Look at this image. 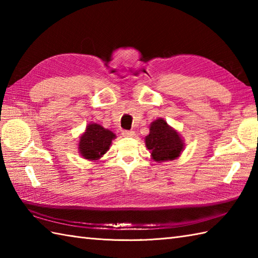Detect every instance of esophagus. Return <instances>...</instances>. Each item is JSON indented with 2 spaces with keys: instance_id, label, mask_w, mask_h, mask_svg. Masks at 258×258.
<instances>
[{
  "instance_id": "obj_1",
  "label": "esophagus",
  "mask_w": 258,
  "mask_h": 258,
  "mask_svg": "<svg viewBox=\"0 0 258 258\" xmlns=\"http://www.w3.org/2000/svg\"><path fill=\"white\" fill-rule=\"evenodd\" d=\"M122 135L125 136V138H132V136L135 135V132L134 131H123Z\"/></svg>"
}]
</instances>
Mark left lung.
Masks as SVG:
<instances>
[{
    "label": "left lung",
    "instance_id": "1",
    "mask_svg": "<svg viewBox=\"0 0 258 258\" xmlns=\"http://www.w3.org/2000/svg\"><path fill=\"white\" fill-rule=\"evenodd\" d=\"M144 142L151 157L157 163L176 160L185 147L180 134L161 117L151 123L150 134Z\"/></svg>",
    "mask_w": 258,
    "mask_h": 258
}]
</instances>
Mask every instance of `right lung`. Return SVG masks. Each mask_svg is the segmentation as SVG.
Masks as SVG:
<instances>
[{
	"label": "right lung",
	"mask_w": 258,
	"mask_h": 258,
	"mask_svg": "<svg viewBox=\"0 0 258 258\" xmlns=\"http://www.w3.org/2000/svg\"><path fill=\"white\" fill-rule=\"evenodd\" d=\"M115 139L116 135L102 125L87 124L84 133L79 139V154L85 160L98 161L109 150L112 141Z\"/></svg>",
	"instance_id": "1"
}]
</instances>
